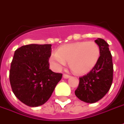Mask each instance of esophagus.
Masks as SVG:
<instances>
[{"mask_svg":"<svg viewBox=\"0 0 124 124\" xmlns=\"http://www.w3.org/2000/svg\"><path fill=\"white\" fill-rule=\"evenodd\" d=\"M63 78H64V79H68V78H70V75H66V74H64V75H63Z\"/></svg>","mask_w":124,"mask_h":124,"instance_id":"esophagus-1","label":"esophagus"}]
</instances>
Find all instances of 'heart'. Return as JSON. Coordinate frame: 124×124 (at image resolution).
Returning <instances> with one entry per match:
<instances>
[{
  "label": "heart",
  "mask_w": 124,
  "mask_h": 124,
  "mask_svg": "<svg viewBox=\"0 0 124 124\" xmlns=\"http://www.w3.org/2000/svg\"><path fill=\"white\" fill-rule=\"evenodd\" d=\"M100 57V49L94 42H76L64 45L51 54L50 64L60 70L69 61V66L78 75L86 74L95 66Z\"/></svg>",
  "instance_id": "1"
}]
</instances>
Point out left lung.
Listing matches in <instances>:
<instances>
[{
  "instance_id": "8db88e82",
  "label": "left lung",
  "mask_w": 124,
  "mask_h": 124,
  "mask_svg": "<svg viewBox=\"0 0 124 124\" xmlns=\"http://www.w3.org/2000/svg\"><path fill=\"white\" fill-rule=\"evenodd\" d=\"M100 49V57L95 66L88 74L79 78L75 90L76 97L86 103L93 104L101 100L112 85L113 64L108 44L103 39L95 40Z\"/></svg>"
}]
</instances>
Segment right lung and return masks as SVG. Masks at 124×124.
<instances>
[{"instance_id":"add662e5","label":"right lung","mask_w":124,"mask_h":124,"mask_svg":"<svg viewBox=\"0 0 124 124\" xmlns=\"http://www.w3.org/2000/svg\"><path fill=\"white\" fill-rule=\"evenodd\" d=\"M51 45L30 44L16 49L9 80L16 97L30 107L44 104L51 96L61 73L49 69Z\"/></svg>"}]
</instances>
